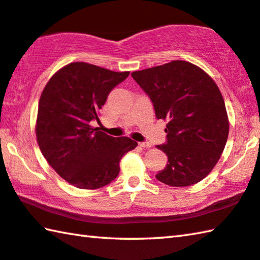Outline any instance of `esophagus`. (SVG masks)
<instances>
[{"label":"esophagus","mask_w":260,"mask_h":260,"mask_svg":"<svg viewBox=\"0 0 260 260\" xmlns=\"http://www.w3.org/2000/svg\"><path fill=\"white\" fill-rule=\"evenodd\" d=\"M140 146H141V148H146V149H148V148H151V146H152V145H151V143H149V142H141Z\"/></svg>","instance_id":"1"}]
</instances>
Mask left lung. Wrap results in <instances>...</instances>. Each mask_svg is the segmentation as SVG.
Returning <instances> with one entry per match:
<instances>
[{
	"label": "left lung",
	"instance_id": "left-lung-1",
	"mask_svg": "<svg viewBox=\"0 0 260 260\" xmlns=\"http://www.w3.org/2000/svg\"><path fill=\"white\" fill-rule=\"evenodd\" d=\"M153 103L155 117L167 120L168 157L155 177L171 186H188L216 166L229 138L230 122L218 86L198 66L174 60L132 73Z\"/></svg>",
	"mask_w": 260,
	"mask_h": 260
}]
</instances>
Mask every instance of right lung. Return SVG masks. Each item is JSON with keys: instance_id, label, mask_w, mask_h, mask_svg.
I'll list each match as a JSON object with an SVG mask.
<instances>
[{"instance_id": "1", "label": "right lung", "mask_w": 260, "mask_h": 260, "mask_svg": "<svg viewBox=\"0 0 260 260\" xmlns=\"http://www.w3.org/2000/svg\"><path fill=\"white\" fill-rule=\"evenodd\" d=\"M129 72L117 73L86 62H72L50 78L41 94L35 126L40 149L50 166L78 188L94 190L119 174L122 155L138 143L112 138L91 126L116 85Z\"/></svg>"}]
</instances>
